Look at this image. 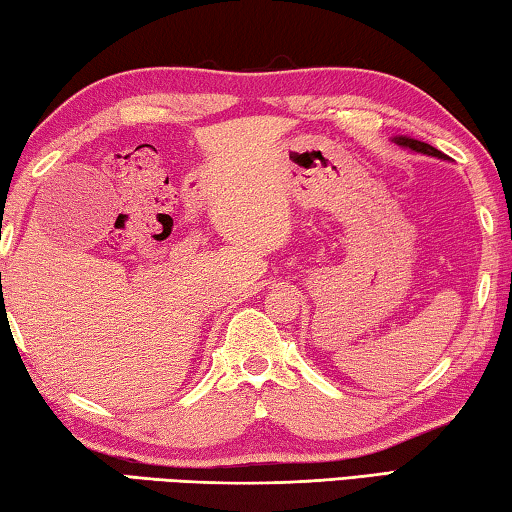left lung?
I'll list each match as a JSON object with an SVG mask.
<instances>
[{
  "mask_svg": "<svg viewBox=\"0 0 512 512\" xmlns=\"http://www.w3.org/2000/svg\"><path fill=\"white\" fill-rule=\"evenodd\" d=\"M397 145L410 149V152H417V154H426V156H438V158H447L445 154L440 152V149H435L431 145H426L422 140H415V138H406V136H399L395 138Z\"/></svg>",
  "mask_w": 512,
  "mask_h": 512,
  "instance_id": "1",
  "label": "left lung"
}]
</instances>
